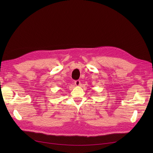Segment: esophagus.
<instances>
[{
    "instance_id": "esophagus-1",
    "label": "esophagus",
    "mask_w": 153,
    "mask_h": 153,
    "mask_svg": "<svg viewBox=\"0 0 153 153\" xmlns=\"http://www.w3.org/2000/svg\"><path fill=\"white\" fill-rule=\"evenodd\" d=\"M75 85L76 86H80V80L75 81Z\"/></svg>"
}]
</instances>
